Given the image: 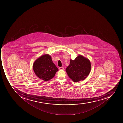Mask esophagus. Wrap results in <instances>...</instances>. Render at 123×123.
<instances>
[{"instance_id":"esophagus-1","label":"esophagus","mask_w":123,"mask_h":123,"mask_svg":"<svg viewBox=\"0 0 123 123\" xmlns=\"http://www.w3.org/2000/svg\"><path fill=\"white\" fill-rule=\"evenodd\" d=\"M59 70H63V69H64V68L63 67H59Z\"/></svg>"}]
</instances>
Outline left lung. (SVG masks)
<instances>
[{
  "label": "left lung",
  "instance_id": "1",
  "mask_svg": "<svg viewBox=\"0 0 123 123\" xmlns=\"http://www.w3.org/2000/svg\"><path fill=\"white\" fill-rule=\"evenodd\" d=\"M91 68L89 60L79 55L74 60H70V64L66 71L68 76L73 81L77 82L84 80L88 76Z\"/></svg>",
  "mask_w": 123,
  "mask_h": 123
}]
</instances>
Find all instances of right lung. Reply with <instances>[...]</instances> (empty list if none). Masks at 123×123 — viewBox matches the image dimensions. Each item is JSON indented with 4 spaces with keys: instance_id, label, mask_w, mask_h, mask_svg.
<instances>
[{
    "instance_id": "1",
    "label": "right lung",
    "mask_w": 123,
    "mask_h": 123,
    "mask_svg": "<svg viewBox=\"0 0 123 123\" xmlns=\"http://www.w3.org/2000/svg\"><path fill=\"white\" fill-rule=\"evenodd\" d=\"M33 68L36 75L45 81L52 79L58 71L49 54L43 55L37 59L34 63Z\"/></svg>"
}]
</instances>
